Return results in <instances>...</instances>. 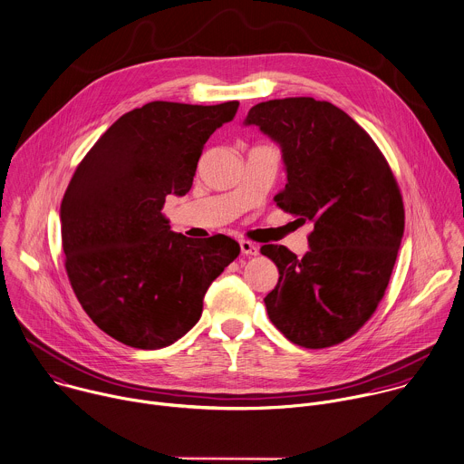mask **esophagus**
Listing matches in <instances>:
<instances>
[{
    "instance_id": "obj_1",
    "label": "esophagus",
    "mask_w": 464,
    "mask_h": 464,
    "mask_svg": "<svg viewBox=\"0 0 464 464\" xmlns=\"http://www.w3.org/2000/svg\"><path fill=\"white\" fill-rule=\"evenodd\" d=\"M240 251L244 255H251L253 256V255H258V246L249 242V240H240Z\"/></svg>"
}]
</instances>
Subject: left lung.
Instances as JSON below:
<instances>
[{"instance_id": "1", "label": "left lung", "mask_w": 464, "mask_h": 464, "mask_svg": "<svg viewBox=\"0 0 464 464\" xmlns=\"http://www.w3.org/2000/svg\"><path fill=\"white\" fill-rule=\"evenodd\" d=\"M246 125L282 149L287 184L276 206L314 222L302 258L284 246L260 247L280 275L264 298L267 315L296 346H335L370 321L388 287L404 233L397 180L372 136L330 102H262Z\"/></svg>"}]
</instances>
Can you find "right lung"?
Returning a JSON list of instances; mask_svg holds the SVG:
<instances>
[{
    "label": "right lung",
    "mask_w": 464,
    "mask_h": 464,
    "mask_svg": "<svg viewBox=\"0 0 464 464\" xmlns=\"http://www.w3.org/2000/svg\"><path fill=\"white\" fill-rule=\"evenodd\" d=\"M238 102H150L120 116L78 164L62 200V246L72 291L118 343L159 350L200 319L211 282L240 253L226 235L173 233L162 208L186 195L208 138Z\"/></svg>",
    "instance_id": "obj_1"
}]
</instances>
